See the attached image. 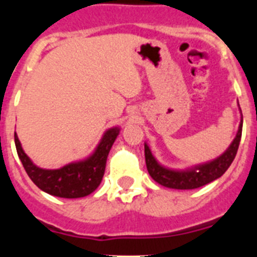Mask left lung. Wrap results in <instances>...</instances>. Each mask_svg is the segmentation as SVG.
<instances>
[{"label": "left lung", "mask_w": 257, "mask_h": 257, "mask_svg": "<svg viewBox=\"0 0 257 257\" xmlns=\"http://www.w3.org/2000/svg\"><path fill=\"white\" fill-rule=\"evenodd\" d=\"M238 106H239V104H238ZM242 124H243V119H240L237 135L233 139L231 144L217 158L205 163H198V165L183 170L170 169V167L161 165L156 160V157L152 154L149 145L144 143L145 163H147L149 175L154 181H157L163 187L183 190L196 189V188H201L206 184L211 183V181L216 180L229 169V166L235 158L238 147H239L240 136H242Z\"/></svg>", "instance_id": "8db88e82"}]
</instances>
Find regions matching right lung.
<instances>
[{
  "instance_id": "obj_1",
  "label": "right lung",
  "mask_w": 257,
  "mask_h": 257,
  "mask_svg": "<svg viewBox=\"0 0 257 257\" xmlns=\"http://www.w3.org/2000/svg\"><path fill=\"white\" fill-rule=\"evenodd\" d=\"M119 131L121 127L118 126L108 128L90 156L54 170L41 169L32 162L23 151L17 133L15 147L27 174L41 190L60 198H81L91 194L100 185L109 151L119 135Z\"/></svg>"
}]
</instances>
